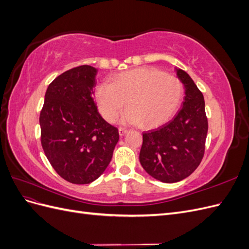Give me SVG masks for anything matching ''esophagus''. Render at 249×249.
I'll return each instance as SVG.
<instances>
[{"label": "esophagus", "instance_id": "1", "mask_svg": "<svg viewBox=\"0 0 249 249\" xmlns=\"http://www.w3.org/2000/svg\"><path fill=\"white\" fill-rule=\"evenodd\" d=\"M118 132H119V135H120V136H124V135H125V134L127 133V130L123 129V127H119V129H118Z\"/></svg>", "mask_w": 249, "mask_h": 249}]
</instances>
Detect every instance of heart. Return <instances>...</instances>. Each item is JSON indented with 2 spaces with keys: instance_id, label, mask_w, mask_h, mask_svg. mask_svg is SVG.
I'll list each match as a JSON object with an SVG mask.
<instances>
[{
  "instance_id": "heart-1",
  "label": "heart",
  "mask_w": 249,
  "mask_h": 249,
  "mask_svg": "<svg viewBox=\"0 0 249 249\" xmlns=\"http://www.w3.org/2000/svg\"><path fill=\"white\" fill-rule=\"evenodd\" d=\"M184 95V84L176 76L155 69L138 67L119 72L111 83L95 89L97 106L105 119L115 122L124 105L123 124H140L145 129L166 123L178 111Z\"/></svg>"
}]
</instances>
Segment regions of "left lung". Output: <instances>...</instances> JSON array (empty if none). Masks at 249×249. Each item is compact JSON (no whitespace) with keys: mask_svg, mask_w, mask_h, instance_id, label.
Wrapping results in <instances>:
<instances>
[{"mask_svg":"<svg viewBox=\"0 0 249 249\" xmlns=\"http://www.w3.org/2000/svg\"><path fill=\"white\" fill-rule=\"evenodd\" d=\"M177 73L185 86L183 108L169 123L143 133L139 155L144 170L163 183L179 182L198 167L208 133L202 93L186 71Z\"/></svg>","mask_w":249,"mask_h":249,"instance_id":"left-lung-1","label":"left lung"}]
</instances>
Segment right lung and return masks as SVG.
<instances>
[{"label": "right lung", "mask_w": 249, "mask_h": 249, "mask_svg": "<svg viewBox=\"0 0 249 249\" xmlns=\"http://www.w3.org/2000/svg\"><path fill=\"white\" fill-rule=\"evenodd\" d=\"M95 74L90 65L61 73L49 85L40 111L43 152L58 175L72 184H89L99 178L119 139L117 127L97 111Z\"/></svg>", "instance_id": "1"}]
</instances>
